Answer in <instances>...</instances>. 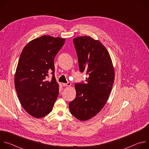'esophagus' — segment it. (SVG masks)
Returning <instances> with one entry per match:
<instances>
[{"label": "esophagus", "instance_id": "1", "mask_svg": "<svg viewBox=\"0 0 149 149\" xmlns=\"http://www.w3.org/2000/svg\"><path fill=\"white\" fill-rule=\"evenodd\" d=\"M71 85V83L68 82L67 83H63L62 84V86H63V87H68V86H70Z\"/></svg>", "mask_w": 149, "mask_h": 149}]
</instances>
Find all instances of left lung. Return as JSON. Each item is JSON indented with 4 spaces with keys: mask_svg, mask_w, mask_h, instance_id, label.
Masks as SVG:
<instances>
[{
    "mask_svg": "<svg viewBox=\"0 0 149 149\" xmlns=\"http://www.w3.org/2000/svg\"><path fill=\"white\" fill-rule=\"evenodd\" d=\"M81 72L88 75L86 83H76L75 98L69 103L71 113L78 120L86 121L104 107L114 81V70L109 53L98 40L90 36L73 39Z\"/></svg>",
    "mask_w": 149,
    "mask_h": 149,
    "instance_id": "left-lung-1",
    "label": "left lung"
}]
</instances>
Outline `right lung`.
I'll use <instances>...</instances> for the list:
<instances>
[{
  "label": "right lung",
  "mask_w": 149,
  "mask_h": 149,
  "mask_svg": "<svg viewBox=\"0 0 149 149\" xmlns=\"http://www.w3.org/2000/svg\"><path fill=\"white\" fill-rule=\"evenodd\" d=\"M64 42L65 39L44 35L29 42L20 55L15 89L23 108L33 117L40 118L50 113L58 96L54 59ZM49 72L53 76L48 81Z\"/></svg>",
  "instance_id": "1"
}]
</instances>
